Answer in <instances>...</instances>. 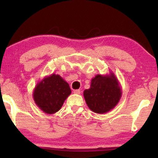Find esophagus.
<instances>
[{
	"instance_id": "1",
	"label": "esophagus",
	"mask_w": 158,
	"mask_h": 158,
	"mask_svg": "<svg viewBox=\"0 0 158 158\" xmlns=\"http://www.w3.org/2000/svg\"><path fill=\"white\" fill-rule=\"evenodd\" d=\"M73 92H74V94H77V95L80 94V93H81V91H80V90H74Z\"/></svg>"
}]
</instances>
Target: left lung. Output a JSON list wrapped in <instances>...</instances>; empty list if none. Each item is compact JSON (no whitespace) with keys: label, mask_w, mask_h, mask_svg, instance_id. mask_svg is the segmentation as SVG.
<instances>
[{"label":"left lung","mask_w":158,"mask_h":158,"mask_svg":"<svg viewBox=\"0 0 158 158\" xmlns=\"http://www.w3.org/2000/svg\"><path fill=\"white\" fill-rule=\"evenodd\" d=\"M87 106L96 114H103L113 109L122 96L120 83L114 73L97 74L90 82L89 89L84 91Z\"/></svg>","instance_id":"obj_1"}]
</instances>
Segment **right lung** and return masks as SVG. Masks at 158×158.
Returning <instances> with one entry per match:
<instances>
[{"instance_id": "1", "label": "right lung", "mask_w": 158, "mask_h": 158, "mask_svg": "<svg viewBox=\"0 0 158 158\" xmlns=\"http://www.w3.org/2000/svg\"><path fill=\"white\" fill-rule=\"evenodd\" d=\"M71 93L68 82L58 74H52L37 83L33 97L35 103L42 111L53 114L60 110Z\"/></svg>"}]
</instances>
